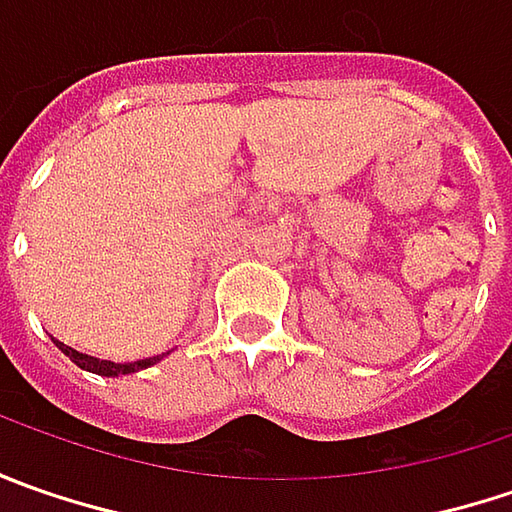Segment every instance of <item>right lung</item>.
Instances as JSON below:
<instances>
[{
    "mask_svg": "<svg viewBox=\"0 0 512 512\" xmlns=\"http://www.w3.org/2000/svg\"><path fill=\"white\" fill-rule=\"evenodd\" d=\"M59 344V350L70 356V362L79 364L82 370H90V373H99V376H128V373H136V370H145L150 364L159 362V356H153V359H142V362H128V364H116L108 362V359H96V356H88V353H79V350H73L65 342H56Z\"/></svg>",
    "mask_w": 512,
    "mask_h": 512,
    "instance_id": "obj_1",
    "label": "right lung"
}]
</instances>
